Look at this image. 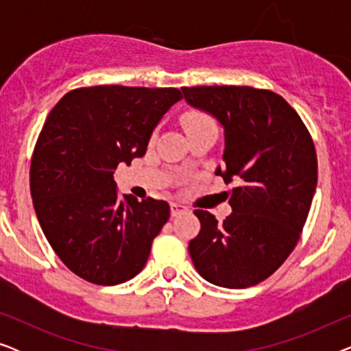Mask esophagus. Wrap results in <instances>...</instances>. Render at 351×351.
<instances>
[{
  "label": "esophagus",
  "instance_id": "1",
  "mask_svg": "<svg viewBox=\"0 0 351 351\" xmlns=\"http://www.w3.org/2000/svg\"><path fill=\"white\" fill-rule=\"evenodd\" d=\"M186 209L184 204H180V203H171V215L172 217H177V215H180V214H184V213H186Z\"/></svg>",
  "mask_w": 351,
  "mask_h": 351
}]
</instances>
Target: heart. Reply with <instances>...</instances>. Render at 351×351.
<instances>
[{
	"mask_svg": "<svg viewBox=\"0 0 351 351\" xmlns=\"http://www.w3.org/2000/svg\"><path fill=\"white\" fill-rule=\"evenodd\" d=\"M182 124H184L186 134L199 128L215 126L214 119L210 118L208 113L199 112V110H190V112H186L184 117H182Z\"/></svg>",
	"mask_w": 351,
	"mask_h": 351,
	"instance_id": "obj_1",
	"label": "heart"
}]
</instances>
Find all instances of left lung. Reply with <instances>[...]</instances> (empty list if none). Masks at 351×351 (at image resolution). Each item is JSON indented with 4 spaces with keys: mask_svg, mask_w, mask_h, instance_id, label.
Here are the masks:
<instances>
[{
    "mask_svg": "<svg viewBox=\"0 0 351 351\" xmlns=\"http://www.w3.org/2000/svg\"><path fill=\"white\" fill-rule=\"evenodd\" d=\"M182 93L223 126V167L215 174L239 184L228 201L233 213L222 222L195 210L201 230L189 244L190 257L215 286H256L299 243L318 180L315 143L295 110L273 90L196 86Z\"/></svg>",
    "mask_w": 351,
    "mask_h": 351,
    "instance_id": "1",
    "label": "left lung"
}]
</instances>
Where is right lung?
Returning <instances> with one entry per match:
<instances>
[{"mask_svg":"<svg viewBox=\"0 0 351 351\" xmlns=\"http://www.w3.org/2000/svg\"><path fill=\"white\" fill-rule=\"evenodd\" d=\"M182 99L176 88L93 86L51 110L30 166L43 233L66 268L99 286L142 271L171 215L162 199H118L114 169L145 155L153 129Z\"/></svg>","mask_w":351,"mask_h":351,"instance_id":"obj_1","label":"right lung"}]
</instances>
